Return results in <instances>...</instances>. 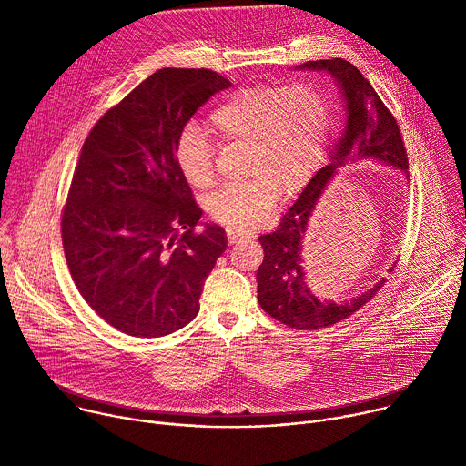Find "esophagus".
<instances>
[{
	"label": "esophagus",
	"instance_id": "1",
	"mask_svg": "<svg viewBox=\"0 0 466 466\" xmlns=\"http://www.w3.org/2000/svg\"><path fill=\"white\" fill-rule=\"evenodd\" d=\"M227 238H228V243L230 245H236V243H241V241H247L250 236L241 232V230H234V228H228L227 230Z\"/></svg>",
	"mask_w": 466,
	"mask_h": 466
}]
</instances>
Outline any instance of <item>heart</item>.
Masks as SVG:
<instances>
[{
	"label": "heart",
	"mask_w": 466,
	"mask_h": 466,
	"mask_svg": "<svg viewBox=\"0 0 466 466\" xmlns=\"http://www.w3.org/2000/svg\"><path fill=\"white\" fill-rule=\"evenodd\" d=\"M326 97L311 85H252L232 92L210 116L221 144H247L250 180L221 187L208 203L210 216L234 230L261 223L279 195L299 191L319 167L328 138ZM175 160L197 189L216 182L212 146L187 128L177 142Z\"/></svg>",
	"instance_id": "obj_1"
}]
</instances>
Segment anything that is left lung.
<instances>
[{"mask_svg": "<svg viewBox=\"0 0 466 466\" xmlns=\"http://www.w3.org/2000/svg\"><path fill=\"white\" fill-rule=\"evenodd\" d=\"M297 70L324 72L336 81L345 101V128L339 142L286 212L280 227L258 238L263 261L256 273L258 302L271 317L295 329H319L334 326L361 309L383 286V279L361 295L336 302L315 297L306 282L304 241L308 225L329 180L345 166L376 160L408 175V155L400 127L383 105L372 85L354 64L343 58L308 60ZM392 269V268H390Z\"/></svg>", "mask_w": 466, "mask_h": 466, "instance_id": "left-lung-1", "label": "left lung"}]
</instances>
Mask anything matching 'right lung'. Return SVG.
Listing matches in <instances>:
<instances>
[{
	"instance_id": "1",
	"label": "right lung",
	"mask_w": 466,
	"mask_h": 466,
	"mask_svg": "<svg viewBox=\"0 0 466 466\" xmlns=\"http://www.w3.org/2000/svg\"><path fill=\"white\" fill-rule=\"evenodd\" d=\"M230 81L164 68L90 130L62 214V245L88 306L127 336L162 338L198 313L207 277L227 248L205 223L175 149L191 116Z\"/></svg>"
}]
</instances>
